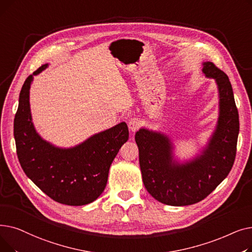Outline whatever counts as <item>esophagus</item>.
<instances>
[{"instance_id": "34e87169", "label": "esophagus", "mask_w": 252, "mask_h": 252, "mask_svg": "<svg viewBox=\"0 0 252 252\" xmlns=\"http://www.w3.org/2000/svg\"><path fill=\"white\" fill-rule=\"evenodd\" d=\"M128 127L133 133H135L136 130H138L141 127V121L138 118H131L128 122Z\"/></svg>"}]
</instances>
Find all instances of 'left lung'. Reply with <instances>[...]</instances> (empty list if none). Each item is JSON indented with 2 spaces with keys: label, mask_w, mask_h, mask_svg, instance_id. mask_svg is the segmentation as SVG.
<instances>
[{
  "label": "left lung",
  "mask_w": 252,
  "mask_h": 252,
  "mask_svg": "<svg viewBox=\"0 0 252 252\" xmlns=\"http://www.w3.org/2000/svg\"><path fill=\"white\" fill-rule=\"evenodd\" d=\"M203 65V72L216 78L220 91L218 127L203 154L189 163L176 164L171 160V145L166 136L145 128L135 136L145 188L166 205L184 206L203 200L229 175L235 161L239 113L232 85L216 64Z\"/></svg>",
  "instance_id": "obj_1"
}]
</instances>
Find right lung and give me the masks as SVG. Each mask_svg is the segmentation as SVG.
Segmentation results:
<instances>
[{"instance_id": "add662e5", "label": "right lung", "mask_w": 252, "mask_h": 252, "mask_svg": "<svg viewBox=\"0 0 252 252\" xmlns=\"http://www.w3.org/2000/svg\"><path fill=\"white\" fill-rule=\"evenodd\" d=\"M47 64L37 68V74ZM31 74L22 86L14 118V138L19 163L36 186L56 202L86 205L104 191L110 165L128 140L126 123L91 137L71 149H59L42 140L33 127L30 110Z\"/></svg>"}]
</instances>
